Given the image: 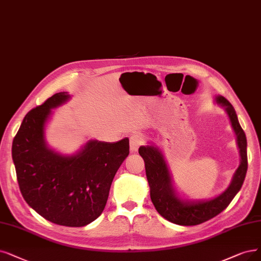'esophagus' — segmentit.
<instances>
[{
  "mask_svg": "<svg viewBox=\"0 0 261 261\" xmlns=\"http://www.w3.org/2000/svg\"><path fill=\"white\" fill-rule=\"evenodd\" d=\"M143 143V137L140 134L135 133L129 137V147L132 152H137L138 148Z\"/></svg>",
  "mask_w": 261,
  "mask_h": 261,
  "instance_id": "1",
  "label": "esophagus"
}]
</instances>
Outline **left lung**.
<instances>
[{"mask_svg": "<svg viewBox=\"0 0 261 261\" xmlns=\"http://www.w3.org/2000/svg\"><path fill=\"white\" fill-rule=\"evenodd\" d=\"M215 103L225 109L237 137L241 161L227 189L211 199H182L172 185V178L162 150L153 142L141 145L139 154L144 161L145 173L150 185L151 200L167 221L181 226H195L211 220L224 211L241 190L247 171V142L245 133L239 123L234 108L225 97L217 95Z\"/></svg>", "mask_w": 261, "mask_h": 261, "instance_id": "obj_1", "label": "left lung"}]
</instances>
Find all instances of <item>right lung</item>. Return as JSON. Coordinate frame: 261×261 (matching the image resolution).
<instances>
[{
    "label": "right lung",
    "mask_w": 261,
    "mask_h": 261,
    "mask_svg": "<svg viewBox=\"0 0 261 261\" xmlns=\"http://www.w3.org/2000/svg\"><path fill=\"white\" fill-rule=\"evenodd\" d=\"M70 95L60 92L27 113L13 141L12 155L24 200L47 221L86 226L105 209L110 186L129 154V140H89L71 155L50 149L45 139L52 109Z\"/></svg>",
    "instance_id": "right-lung-1"
}]
</instances>
